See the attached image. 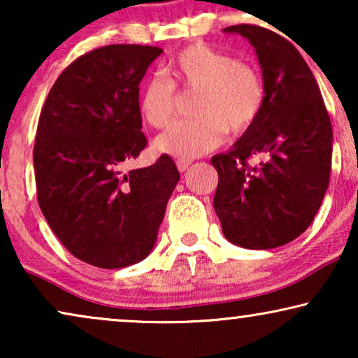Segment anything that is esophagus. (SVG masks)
<instances>
[{
    "mask_svg": "<svg viewBox=\"0 0 358 358\" xmlns=\"http://www.w3.org/2000/svg\"><path fill=\"white\" fill-rule=\"evenodd\" d=\"M190 164H192V161L185 159V158H179L178 161H176V166H178V169L180 171V173H184V171H187Z\"/></svg>",
    "mask_w": 358,
    "mask_h": 358,
    "instance_id": "esophagus-1",
    "label": "esophagus"
}]
</instances>
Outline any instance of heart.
<instances>
[{
    "instance_id": "obj_1",
    "label": "heart",
    "mask_w": 358,
    "mask_h": 358,
    "mask_svg": "<svg viewBox=\"0 0 358 358\" xmlns=\"http://www.w3.org/2000/svg\"><path fill=\"white\" fill-rule=\"evenodd\" d=\"M166 76L155 75L141 86L138 110L155 129L168 127L178 112V90L195 91L192 119L176 122L156 146L176 158H195L218 148L224 135L251 129L266 102L262 78L248 63L197 42L169 58Z\"/></svg>"
}]
</instances>
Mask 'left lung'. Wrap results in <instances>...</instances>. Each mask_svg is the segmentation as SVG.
Segmentation results:
<instances>
[{"instance_id":"left-lung-1","label":"left lung","mask_w":358,"mask_h":358,"mask_svg":"<svg viewBox=\"0 0 358 358\" xmlns=\"http://www.w3.org/2000/svg\"><path fill=\"white\" fill-rule=\"evenodd\" d=\"M224 32L246 37L262 66L266 102L228 153L217 155L213 207L228 241L272 249L310 227L329 185L332 127L320 86L285 37L256 24ZM259 157V166L248 159Z\"/></svg>"}]
</instances>
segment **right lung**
Here are the masks:
<instances>
[{"label": "right lung", "mask_w": 358, "mask_h": 358, "mask_svg": "<svg viewBox=\"0 0 358 358\" xmlns=\"http://www.w3.org/2000/svg\"><path fill=\"white\" fill-rule=\"evenodd\" d=\"M161 53L136 43L85 53L58 76L38 117V205L63 246L91 266L120 268L148 256L180 178L168 155L124 173L148 145L138 85Z\"/></svg>", "instance_id": "obj_1"}]
</instances>
